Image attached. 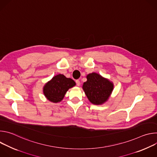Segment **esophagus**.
<instances>
[{"mask_svg": "<svg viewBox=\"0 0 157 157\" xmlns=\"http://www.w3.org/2000/svg\"><path fill=\"white\" fill-rule=\"evenodd\" d=\"M76 83L77 86H79V85H80V81H79V79L76 80Z\"/></svg>", "mask_w": 157, "mask_h": 157, "instance_id": "34e87169", "label": "esophagus"}]
</instances>
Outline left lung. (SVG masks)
<instances>
[{
  "label": "left lung",
  "mask_w": 157,
  "mask_h": 157,
  "mask_svg": "<svg viewBox=\"0 0 157 157\" xmlns=\"http://www.w3.org/2000/svg\"><path fill=\"white\" fill-rule=\"evenodd\" d=\"M86 78L82 89L89 101L96 105L105 102L113 91V83L96 73L87 75Z\"/></svg>",
  "instance_id": "left-lung-1"
}]
</instances>
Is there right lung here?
<instances>
[{"label":"right lung","mask_w":157,"mask_h":157,"mask_svg":"<svg viewBox=\"0 0 157 157\" xmlns=\"http://www.w3.org/2000/svg\"><path fill=\"white\" fill-rule=\"evenodd\" d=\"M75 85L74 80L59 74L54 76L44 86L43 94L48 100L57 103L61 102L68 89Z\"/></svg>","instance_id":"1"}]
</instances>
